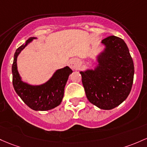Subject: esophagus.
Instances as JSON below:
<instances>
[{
	"label": "esophagus",
	"instance_id": "34e87169",
	"mask_svg": "<svg viewBox=\"0 0 147 147\" xmlns=\"http://www.w3.org/2000/svg\"><path fill=\"white\" fill-rule=\"evenodd\" d=\"M68 65L72 69H77L80 65V62L76 59H72L69 61Z\"/></svg>",
	"mask_w": 147,
	"mask_h": 147
}]
</instances>
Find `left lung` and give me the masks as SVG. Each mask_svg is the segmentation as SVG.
<instances>
[{
    "label": "left lung",
    "mask_w": 147,
    "mask_h": 147,
    "mask_svg": "<svg viewBox=\"0 0 147 147\" xmlns=\"http://www.w3.org/2000/svg\"><path fill=\"white\" fill-rule=\"evenodd\" d=\"M105 46L97 57L94 70L81 71L87 99L102 109H112L126 99L131 91L134 64L123 40L114 35L102 40Z\"/></svg>",
    "instance_id": "left-lung-1"
}]
</instances>
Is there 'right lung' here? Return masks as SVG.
<instances>
[{
    "label": "right lung",
    "mask_w": 147,
    "mask_h": 147,
    "mask_svg": "<svg viewBox=\"0 0 147 147\" xmlns=\"http://www.w3.org/2000/svg\"><path fill=\"white\" fill-rule=\"evenodd\" d=\"M36 38H30L25 44L16 50L12 66V84L17 95L30 109L35 111H47L61 104L64 89L69 75L72 72L69 67L59 69L46 83L38 86L28 84L22 80L17 70V56L28 43Z\"/></svg>",
    "instance_id": "1"
}]
</instances>
